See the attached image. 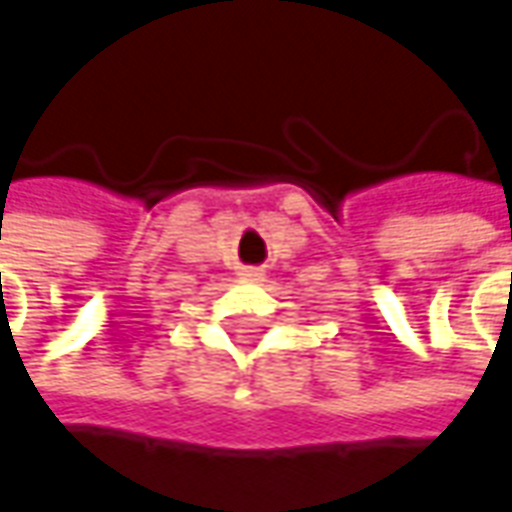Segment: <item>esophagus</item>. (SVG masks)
Masks as SVG:
<instances>
[{
  "label": "esophagus",
  "instance_id": "obj_1",
  "mask_svg": "<svg viewBox=\"0 0 512 512\" xmlns=\"http://www.w3.org/2000/svg\"><path fill=\"white\" fill-rule=\"evenodd\" d=\"M239 276H242L245 281H262L264 279V273L259 270V267H245V270H242Z\"/></svg>",
  "mask_w": 512,
  "mask_h": 512
}]
</instances>
